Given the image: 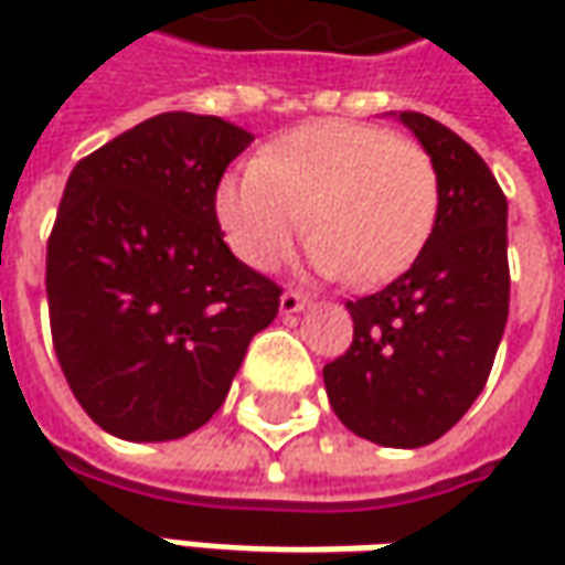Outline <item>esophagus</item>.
Segmentation results:
<instances>
[{
  "label": "esophagus",
  "mask_w": 565,
  "mask_h": 565,
  "mask_svg": "<svg viewBox=\"0 0 565 565\" xmlns=\"http://www.w3.org/2000/svg\"><path fill=\"white\" fill-rule=\"evenodd\" d=\"M305 305H308V295L295 292V289L282 292V298H279V311L282 315H298V311H305Z\"/></svg>",
  "instance_id": "34e87169"
}]
</instances>
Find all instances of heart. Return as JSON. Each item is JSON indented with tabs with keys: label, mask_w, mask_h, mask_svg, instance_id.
Returning a JSON list of instances; mask_svg holds the SVG:
<instances>
[{
	"label": "heart",
	"mask_w": 565,
	"mask_h": 565,
	"mask_svg": "<svg viewBox=\"0 0 565 565\" xmlns=\"http://www.w3.org/2000/svg\"><path fill=\"white\" fill-rule=\"evenodd\" d=\"M311 264L355 286L399 276L427 245L440 175L422 143L386 128L323 119L270 141L216 188L228 248L254 270L276 267L305 228Z\"/></svg>",
	"instance_id": "heart-1"
}]
</instances>
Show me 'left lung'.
<instances>
[{
	"label": "left lung",
	"instance_id": "obj_1",
	"mask_svg": "<svg viewBox=\"0 0 565 565\" xmlns=\"http://www.w3.org/2000/svg\"><path fill=\"white\" fill-rule=\"evenodd\" d=\"M399 121L437 166V223L399 279L345 305L352 345L323 383L352 434L415 449L440 440L484 390L510 317V260L507 194L488 163L430 116Z\"/></svg>",
	"mask_w": 565,
	"mask_h": 565
}]
</instances>
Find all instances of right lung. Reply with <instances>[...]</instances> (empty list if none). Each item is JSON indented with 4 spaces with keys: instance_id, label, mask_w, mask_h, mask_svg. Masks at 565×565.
I'll use <instances>...</instances> for the list:
<instances>
[{
    "instance_id": "obj_1",
    "label": "right lung",
    "mask_w": 565,
    "mask_h": 565,
    "mask_svg": "<svg viewBox=\"0 0 565 565\" xmlns=\"http://www.w3.org/2000/svg\"><path fill=\"white\" fill-rule=\"evenodd\" d=\"M254 135L163 113L72 169L46 245L55 359L75 399L121 440L204 427L282 289L223 242L216 188Z\"/></svg>"
}]
</instances>
